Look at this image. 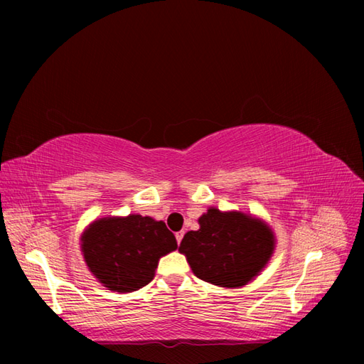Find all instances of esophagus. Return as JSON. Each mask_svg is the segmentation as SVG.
Wrapping results in <instances>:
<instances>
[{"label":"esophagus","instance_id":"obj_1","mask_svg":"<svg viewBox=\"0 0 364 364\" xmlns=\"http://www.w3.org/2000/svg\"><path fill=\"white\" fill-rule=\"evenodd\" d=\"M183 236H184V231H178V233L175 235V237H176V242L180 244L181 242V239H183Z\"/></svg>","mask_w":364,"mask_h":364}]
</instances>
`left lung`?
<instances>
[{"label": "left lung", "instance_id": "8db88e82", "mask_svg": "<svg viewBox=\"0 0 364 364\" xmlns=\"http://www.w3.org/2000/svg\"><path fill=\"white\" fill-rule=\"evenodd\" d=\"M198 223L200 230L188 231L178 250L200 280L222 288H241L272 257L274 231L249 214L210 208Z\"/></svg>", "mask_w": 364, "mask_h": 364}]
</instances>
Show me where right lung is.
Returning a JSON list of instances; mask_svg holds the SVG:
<instances>
[{
    "mask_svg": "<svg viewBox=\"0 0 364 364\" xmlns=\"http://www.w3.org/2000/svg\"><path fill=\"white\" fill-rule=\"evenodd\" d=\"M176 247L164 222L141 214L98 219L81 236L89 270L103 286L117 292H133L149 284L159 258Z\"/></svg>",
    "mask_w": 364,
    "mask_h": 364,
    "instance_id": "obj_1",
    "label": "right lung"
}]
</instances>
